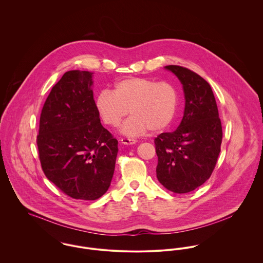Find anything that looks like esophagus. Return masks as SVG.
<instances>
[{
    "mask_svg": "<svg viewBox=\"0 0 263 263\" xmlns=\"http://www.w3.org/2000/svg\"><path fill=\"white\" fill-rule=\"evenodd\" d=\"M120 142H121V144H123V145H135V144L137 143L136 140L129 139V138H122V139L120 140Z\"/></svg>",
    "mask_w": 263,
    "mask_h": 263,
    "instance_id": "34e87169",
    "label": "esophagus"
}]
</instances>
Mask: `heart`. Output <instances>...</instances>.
<instances>
[{
	"label": "heart",
	"instance_id": "obj_1",
	"mask_svg": "<svg viewBox=\"0 0 263 263\" xmlns=\"http://www.w3.org/2000/svg\"><path fill=\"white\" fill-rule=\"evenodd\" d=\"M178 106V92L169 82L149 78H126L116 82L112 93L101 91L95 99V107L102 121L117 126L129 113L133 115L122 124L121 133L138 137L151 128L160 132L173 120Z\"/></svg>",
	"mask_w": 263,
	"mask_h": 263
}]
</instances>
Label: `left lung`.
Returning a JSON list of instances; mask_svg holds the SVG:
<instances>
[{
  "label": "left lung",
  "mask_w": 263,
  "mask_h": 263,
  "mask_svg": "<svg viewBox=\"0 0 263 263\" xmlns=\"http://www.w3.org/2000/svg\"><path fill=\"white\" fill-rule=\"evenodd\" d=\"M182 84L185 108L173 133L155 139L159 182L175 193H187L202 185L212 175L223 139L222 123L210 84L180 66H166Z\"/></svg>",
  "instance_id": "1"
}]
</instances>
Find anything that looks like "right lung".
I'll use <instances>...</instances> for the list:
<instances>
[{
	"label": "right lung",
	"instance_id": "obj_1",
	"mask_svg": "<svg viewBox=\"0 0 263 263\" xmlns=\"http://www.w3.org/2000/svg\"><path fill=\"white\" fill-rule=\"evenodd\" d=\"M93 73L69 71L42 107L37 143L42 170L67 195L101 197L110 186L117 140L102 126L93 97Z\"/></svg>",
	"mask_w": 263,
	"mask_h": 263
}]
</instances>
